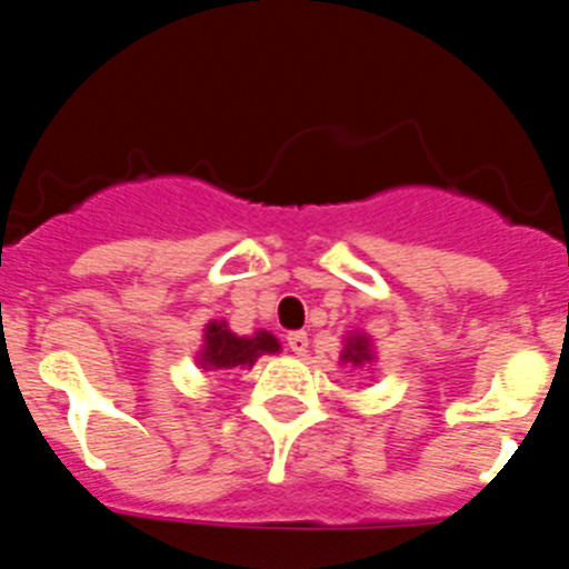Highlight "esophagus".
Instances as JSON below:
<instances>
[{"label":"esophagus","instance_id":"1","mask_svg":"<svg viewBox=\"0 0 569 569\" xmlns=\"http://www.w3.org/2000/svg\"><path fill=\"white\" fill-rule=\"evenodd\" d=\"M288 347L296 356H305L308 353V333H305V330H293V333H288Z\"/></svg>","mask_w":569,"mask_h":569}]
</instances>
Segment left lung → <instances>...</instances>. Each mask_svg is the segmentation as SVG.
I'll use <instances>...</instances> for the list:
<instances>
[{"label": "left lung", "instance_id": "left-lung-1", "mask_svg": "<svg viewBox=\"0 0 569 569\" xmlns=\"http://www.w3.org/2000/svg\"><path fill=\"white\" fill-rule=\"evenodd\" d=\"M370 359L367 353V339L365 336H353V339L347 341V350L341 353V361H353V365H361V361Z\"/></svg>", "mask_w": 569, "mask_h": 569}]
</instances>
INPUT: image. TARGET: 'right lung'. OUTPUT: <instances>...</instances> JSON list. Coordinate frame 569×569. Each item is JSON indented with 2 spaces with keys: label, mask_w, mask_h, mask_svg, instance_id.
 I'll return each mask as SVG.
<instances>
[{
  "label": "right lung",
  "mask_w": 569,
  "mask_h": 569,
  "mask_svg": "<svg viewBox=\"0 0 569 569\" xmlns=\"http://www.w3.org/2000/svg\"><path fill=\"white\" fill-rule=\"evenodd\" d=\"M279 341L270 333L259 330L256 336H236L230 333L224 325L210 321L204 330V350L202 365L213 367V370H233V367H253V361L261 353H276Z\"/></svg>",
  "instance_id": "obj_1"
}]
</instances>
